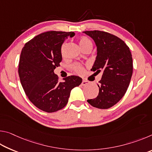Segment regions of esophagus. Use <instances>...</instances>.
Here are the masks:
<instances>
[{
  "instance_id": "34e87169",
  "label": "esophagus",
  "mask_w": 152,
  "mask_h": 152,
  "mask_svg": "<svg viewBox=\"0 0 152 152\" xmlns=\"http://www.w3.org/2000/svg\"><path fill=\"white\" fill-rule=\"evenodd\" d=\"M88 84H89L88 81H87V80H86L83 79V80H82L81 84H82V86H86V85H88Z\"/></svg>"
}]
</instances>
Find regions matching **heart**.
I'll return each mask as SVG.
<instances>
[{"label":"heart","instance_id":"b5f03b06","mask_svg":"<svg viewBox=\"0 0 152 152\" xmlns=\"http://www.w3.org/2000/svg\"><path fill=\"white\" fill-rule=\"evenodd\" d=\"M78 43H79V45H80V46L82 50H84V49L88 48V47L92 48V43L91 42V41L88 38H87L86 37H84V36L83 37H81L79 39ZM62 48H63V47H62ZM72 68L73 70H75L76 72L80 73V74H81L84 72L83 67H82V66L80 65V64H73V65L72 66Z\"/></svg>","mask_w":152,"mask_h":152}]
</instances>
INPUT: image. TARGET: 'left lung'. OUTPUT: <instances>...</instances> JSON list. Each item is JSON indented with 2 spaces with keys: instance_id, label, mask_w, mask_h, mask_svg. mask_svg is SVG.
<instances>
[{
  "instance_id": "obj_1",
  "label": "left lung",
  "mask_w": 152,
  "mask_h": 152,
  "mask_svg": "<svg viewBox=\"0 0 152 152\" xmlns=\"http://www.w3.org/2000/svg\"><path fill=\"white\" fill-rule=\"evenodd\" d=\"M96 46V57L91 70H102L99 95L87 100L92 107L107 109L117 104L129 85L133 74L132 55L125 43L117 36L101 31H86Z\"/></svg>"
}]
</instances>
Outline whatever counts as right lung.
I'll return each instance as SVG.
<instances>
[{
	"label": "right lung",
	"mask_w": 152,
	"mask_h": 152,
	"mask_svg": "<svg viewBox=\"0 0 152 152\" xmlns=\"http://www.w3.org/2000/svg\"><path fill=\"white\" fill-rule=\"evenodd\" d=\"M74 32H45L25 43L20 53L19 76L21 85L30 101L47 113L58 111L66 106L70 92L82 83V79L70 76L59 82L54 73L62 60L61 48Z\"/></svg>",
	"instance_id": "obj_1"
}]
</instances>
